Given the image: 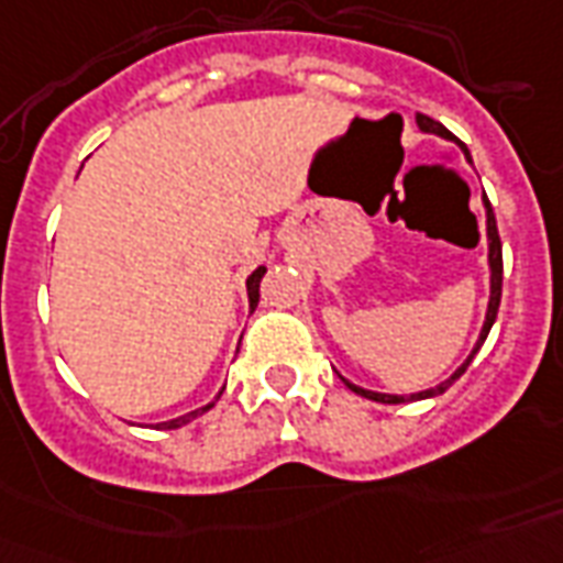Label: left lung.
<instances>
[{
    "label": "left lung",
    "instance_id": "1",
    "mask_svg": "<svg viewBox=\"0 0 563 563\" xmlns=\"http://www.w3.org/2000/svg\"><path fill=\"white\" fill-rule=\"evenodd\" d=\"M417 125H420L422 132H434V134H443V137H449V141H455L464 150V155L470 158L467 146L459 141V137H452V132L449 129H443V125L438 123V120H431V117L426 114H417ZM485 208H487V241H490V305H487V317H485V329H482V338H478L476 350H473V355H470L464 364H461L452 376L443 382V385L431 387V390H422V394H413V396H387V394H373V390H364V387H355L350 385L346 378H343V385L350 387V390H355L358 396H367V399H373V402H385V405H399L405 402V399H429V396H438L443 394V390H449V387L455 385L464 373H467L470 361L476 358V352L482 350V343H485L487 331H490V325H494L496 320V311H499V299H503V241H499V229H496V217H494V208H490V202H487L485 196Z\"/></svg>",
    "mask_w": 563,
    "mask_h": 563
}]
</instances>
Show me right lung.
Listing matches in <instances>:
<instances>
[{
	"instance_id": "right-lung-1",
	"label": "right lung",
	"mask_w": 563,
	"mask_h": 563,
	"mask_svg": "<svg viewBox=\"0 0 563 563\" xmlns=\"http://www.w3.org/2000/svg\"><path fill=\"white\" fill-rule=\"evenodd\" d=\"M264 273H267V267H258L255 273L250 276V282H246V290H250V308L255 311V305H258V285L261 278H264ZM211 408V405H205V408H196V411L185 413V417H178V420H169V422H161V429H178V426H185V422H190L194 417H199V413H205Z\"/></svg>"
}]
</instances>
